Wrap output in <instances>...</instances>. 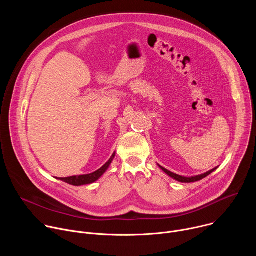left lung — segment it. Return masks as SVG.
<instances>
[{"mask_svg": "<svg viewBox=\"0 0 256 256\" xmlns=\"http://www.w3.org/2000/svg\"><path fill=\"white\" fill-rule=\"evenodd\" d=\"M159 167H160L167 175H169V176L172 177L173 179H175V180H177V181H179V182H184V184H190V182L198 181V180H200V179L206 177L208 175H210L212 172H214V171L216 169V168H214V169H212V170H210V171H208V172H206V173H204V174H200V175L192 176V177H184V176H180V175H178V174H175V173H173V172H170L169 170L165 169L164 167H162V166H160V165H159Z\"/></svg>", "mask_w": 256, "mask_h": 256, "instance_id": "left-lung-1", "label": "left lung"}]
</instances>
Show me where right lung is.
I'll use <instances>...</instances> for the list:
<instances>
[{
    "label": "right lung",
    "instance_id": "add662e5",
    "mask_svg": "<svg viewBox=\"0 0 256 256\" xmlns=\"http://www.w3.org/2000/svg\"><path fill=\"white\" fill-rule=\"evenodd\" d=\"M114 156H116V153L112 154V158L109 159L100 169H98L97 171H95L93 173L85 174V175H78V176H70V177H64V178H56V179H60V180L66 182V184L75 186L93 184L94 181L98 180L103 175V173L108 169V167H109V165L112 164Z\"/></svg>",
    "mask_w": 256,
    "mask_h": 256
}]
</instances>
